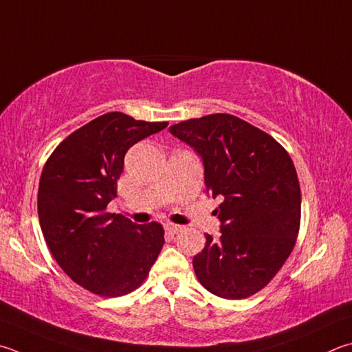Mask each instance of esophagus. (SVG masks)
<instances>
[{
    "label": "esophagus",
    "mask_w": 352,
    "mask_h": 352,
    "mask_svg": "<svg viewBox=\"0 0 352 352\" xmlns=\"http://www.w3.org/2000/svg\"><path fill=\"white\" fill-rule=\"evenodd\" d=\"M164 229H166V232H169V234H178V232H182L183 229H184V226H180V225H175V223H166L164 225Z\"/></svg>",
    "instance_id": "esophagus-1"
}]
</instances>
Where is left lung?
I'll return each mask as SVG.
<instances>
[{
	"label": "left lung",
	"instance_id": "obj_1",
	"mask_svg": "<svg viewBox=\"0 0 352 352\" xmlns=\"http://www.w3.org/2000/svg\"><path fill=\"white\" fill-rule=\"evenodd\" d=\"M169 131L198 152L206 189L223 197L215 209L220 239L206 234L192 261L198 282L221 298L254 296L296 246L302 212L296 166L270 133L229 113L190 118Z\"/></svg>",
	"mask_w": 352,
	"mask_h": 352
}]
</instances>
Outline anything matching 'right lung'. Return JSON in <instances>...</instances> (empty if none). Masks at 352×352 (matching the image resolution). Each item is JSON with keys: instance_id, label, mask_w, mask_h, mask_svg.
I'll return each instance as SVG.
<instances>
[{"instance_id": "add662e5", "label": "right lung", "mask_w": 352, "mask_h": 352, "mask_svg": "<svg viewBox=\"0 0 352 352\" xmlns=\"http://www.w3.org/2000/svg\"><path fill=\"white\" fill-rule=\"evenodd\" d=\"M168 126L109 112L56 146L38 186V217L47 248L67 276L101 297L132 292L164 245L157 221L135 225L107 212L117 197L127 149Z\"/></svg>"}]
</instances>
